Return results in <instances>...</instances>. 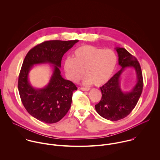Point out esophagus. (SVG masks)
<instances>
[{
	"instance_id": "34e87169",
	"label": "esophagus",
	"mask_w": 160,
	"mask_h": 160,
	"mask_svg": "<svg viewBox=\"0 0 160 160\" xmlns=\"http://www.w3.org/2000/svg\"><path fill=\"white\" fill-rule=\"evenodd\" d=\"M80 89L83 91H88L90 90L89 88H84V87H82V88H80Z\"/></svg>"
}]
</instances>
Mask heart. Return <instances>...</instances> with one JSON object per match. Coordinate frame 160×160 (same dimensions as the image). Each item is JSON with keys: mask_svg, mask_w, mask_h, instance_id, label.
<instances>
[{"mask_svg": "<svg viewBox=\"0 0 160 160\" xmlns=\"http://www.w3.org/2000/svg\"><path fill=\"white\" fill-rule=\"evenodd\" d=\"M117 64V56L112 50L85 45L74 51L73 58L64 60V70L67 78L73 83L78 82L85 73L83 84L93 83L99 87L109 80Z\"/></svg>", "mask_w": 160, "mask_h": 160, "instance_id": "heart-1", "label": "heart"}]
</instances>
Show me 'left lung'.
Returning a JSON list of instances; mask_svg holds the SVG:
<instances>
[{"label":"left lung","mask_w":160,"mask_h":160,"mask_svg":"<svg viewBox=\"0 0 160 160\" xmlns=\"http://www.w3.org/2000/svg\"><path fill=\"white\" fill-rule=\"evenodd\" d=\"M115 49L118 56V64L122 68L100 87L102 98L95 106L100 116L111 121H117L128 116L138 103L143 88L142 74L138 61L124 48H116ZM128 67L134 68L137 80L131 90L123 91L121 88L120 78Z\"/></svg>","instance_id":"8db88e82"}]
</instances>
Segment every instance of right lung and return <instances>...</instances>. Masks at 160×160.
Instances as JSON below:
<instances>
[{"instance_id":"right-lung-1","label":"right lung","mask_w":160,"mask_h":160,"mask_svg":"<svg viewBox=\"0 0 160 160\" xmlns=\"http://www.w3.org/2000/svg\"><path fill=\"white\" fill-rule=\"evenodd\" d=\"M78 42H43L32 49L22 62L18 85L19 96L30 115L40 122L56 123L71 107L73 92L77 87L72 82L62 78L60 68L63 55ZM41 63L51 64L53 73L47 86L35 88L29 80V73L35 65Z\"/></svg>"}]
</instances>
